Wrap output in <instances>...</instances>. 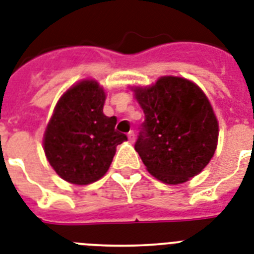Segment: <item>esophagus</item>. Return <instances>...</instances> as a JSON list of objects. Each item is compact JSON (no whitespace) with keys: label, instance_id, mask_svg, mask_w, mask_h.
Segmentation results:
<instances>
[{"label":"esophagus","instance_id":"esophagus-1","mask_svg":"<svg viewBox=\"0 0 254 254\" xmlns=\"http://www.w3.org/2000/svg\"><path fill=\"white\" fill-rule=\"evenodd\" d=\"M127 136H128L129 141H131V142L135 141V133H133V131H129L128 135H127Z\"/></svg>","mask_w":254,"mask_h":254}]
</instances>
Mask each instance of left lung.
Listing matches in <instances>:
<instances>
[{"instance_id":"left-lung-1","label":"left lung","mask_w":254,"mask_h":254,"mask_svg":"<svg viewBox=\"0 0 254 254\" xmlns=\"http://www.w3.org/2000/svg\"><path fill=\"white\" fill-rule=\"evenodd\" d=\"M133 92L145 114L135 150L146 170L166 184L200 174L214 156L219 131L201 88L183 77L162 76Z\"/></svg>"}]
</instances>
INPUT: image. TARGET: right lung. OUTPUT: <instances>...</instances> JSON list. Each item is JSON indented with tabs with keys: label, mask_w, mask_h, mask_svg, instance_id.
<instances>
[{
	"label": "right lung",
	"mask_w": 254,
	"mask_h": 254,
	"mask_svg": "<svg viewBox=\"0 0 254 254\" xmlns=\"http://www.w3.org/2000/svg\"><path fill=\"white\" fill-rule=\"evenodd\" d=\"M106 94L96 80H83L60 98L44 133V150L58 175L85 186L101 179L117 145L127 140L115 131L117 118L102 112Z\"/></svg>",
	"instance_id": "right-lung-1"
}]
</instances>
